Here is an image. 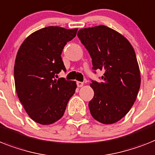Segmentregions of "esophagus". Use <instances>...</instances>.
<instances>
[{"label":"esophagus","instance_id":"34e87169","mask_svg":"<svg viewBox=\"0 0 155 155\" xmlns=\"http://www.w3.org/2000/svg\"><path fill=\"white\" fill-rule=\"evenodd\" d=\"M83 85H84V83L81 82V81H77V85H78V87H82Z\"/></svg>","mask_w":155,"mask_h":155}]
</instances>
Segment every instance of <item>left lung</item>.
I'll return each mask as SVG.
<instances>
[{"instance_id": "8db88e82", "label": "left lung", "mask_w": 155, "mask_h": 155, "mask_svg": "<svg viewBox=\"0 0 155 155\" xmlns=\"http://www.w3.org/2000/svg\"><path fill=\"white\" fill-rule=\"evenodd\" d=\"M78 36L91 56L93 70L104 71L101 82L90 84L94 91L90 113L104 124H114L130 111L140 88L134 48L124 36L104 25L80 29Z\"/></svg>"}]
</instances>
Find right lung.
I'll list each match as a JSON object with an SVG mask.
<instances>
[{"label":"right lung","mask_w":155,"mask_h":155,"mask_svg":"<svg viewBox=\"0 0 155 155\" xmlns=\"http://www.w3.org/2000/svg\"><path fill=\"white\" fill-rule=\"evenodd\" d=\"M78 29L50 26L31 34L20 46L14 66L16 93L31 119L43 125L62 118L76 82L56 79L62 70V50Z\"/></svg>","instance_id":"1"}]
</instances>
